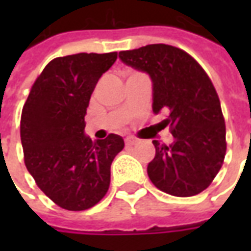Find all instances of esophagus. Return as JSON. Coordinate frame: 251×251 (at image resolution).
Returning a JSON list of instances; mask_svg holds the SVG:
<instances>
[{
    "mask_svg": "<svg viewBox=\"0 0 251 251\" xmlns=\"http://www.w3.org/2000/svg\"><path fill=\"white\" fill-rule=\"evenodd\" d=\"M125 142H126V145H136V144H138V142H140V140H138V138H136V137L129 136L125 138Z\"/></svg>",
    "mask_w": 251,
    "mask_h": 251,
    "instance_id": "34e87169",
    "label": "esophagus"
}]
</instances>
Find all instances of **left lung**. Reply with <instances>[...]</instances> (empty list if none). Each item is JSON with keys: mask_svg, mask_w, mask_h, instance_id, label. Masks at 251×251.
Wrapping results in <instances>:
<instances>
[{"mask_svg": "<svg viewBox=\"0 0 251 251\" xmlns=\"http://www.w3.org/2000/svg\"><path fill=\"white\" fill-rule=\"evenodd\" d=\"M126 66L149 75L154 114L168 111L158 126H169L171 145L153 141L156 156L148 176L163 192L194 196L219 172L226 154V126L214 84L194 57L176 47L149 44L121 51Z\"/></svg>", "mask_w": 251, "mask_h": 251, "instance_id": "1", "label": "left lung"}]
</instances>
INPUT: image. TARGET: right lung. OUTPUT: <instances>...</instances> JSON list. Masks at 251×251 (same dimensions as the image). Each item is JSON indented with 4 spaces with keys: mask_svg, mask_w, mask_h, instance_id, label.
<instances>
[{
    "mask_svg": "<svg viewBox=\"0 0 251 251\" xmlns=\"http://www.w3.org/2000/svg\"><path fill=\"white\" fill-rule=\"evenodd\" d=\"M117 52L56 57L30 88L21 114L24 160L36 184L59 207L91 208L110 185V167L124 149V138L109 134L91 141L84 115L99 77Z\"/></svg>",
    "mask_w": 251,
    "mask_h": 251,
    "instance_id": "obj_1",
    "label": "right lung"
}]
</instances>
